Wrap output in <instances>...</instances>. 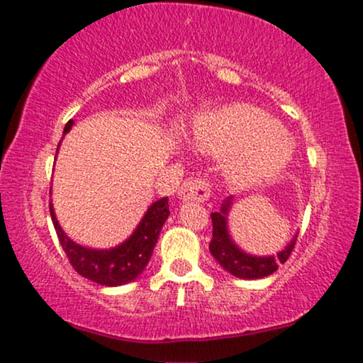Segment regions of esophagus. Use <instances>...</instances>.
Returning a JSON list of instances; mask_svg holds the SVG:
<instances>
[{
  "label": "esophagus",
  "instance_id": "esophagus-1",
  "mask_svg": "<svg viewBox=\"0 0 363 363\" xmlns=\"http://www.w3.org/2000/svg\"><path fill=\"white\" fill-rule=\"evenodd\" d=\"M178 195L185 202H190V200H194V202H203V200L211 197V185H208V182L202 180V178H190V180L183 183Z\"/></svg>",
  "mask_w": 363,
  "mask_h": 363
}]
</instances>
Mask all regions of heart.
Here are the masks:
<instances>
[{"mask_svg":"<svg viewBox=\"0 0 363 363\" xmlns=\"http://www.w3.org/2000/svg\"><path fill=\"white\" fill-rule=\"evenodd\" d=\"M190 143L203 155L228 156L225 173L236 185L272 180L294 156V143L282 125L262 110L241 104L200 115Z\"/></svg>","mask_w":363,"mask_h":363,"instance_id":"1","label":"heart"}]
</instances>
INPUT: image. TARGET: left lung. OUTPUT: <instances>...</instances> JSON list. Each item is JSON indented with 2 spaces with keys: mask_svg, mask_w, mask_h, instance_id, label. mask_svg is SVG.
<instances>
[{
  "mask_svg": "<svg viewBox=\"0 0 363 363\" xmlns=\"http://www.w3.org/2000/svg\"><path fill=\"white\" fill-rule=\"evenodd\" d=\"M233 207V199L228 197L220 206L219 212H212V241L208 245V251L217 259L220 267L225 272L238 277V279L245 280H257L263 277L272 275L277 272L280 263L287 262L291 257L294 245H296L297 234L292 238L291 242L282 251L270 257H257V255H250L242 251L236 242L233 241L231 234H229L228 216Z\"/></svg>",
  "mask_w": 363,
  "mask_h": 363,
  "instance_id": "1",
  "label": "left lung"
}]
</instances>
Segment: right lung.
<instances>
[{"mask_svg":"<svg viewBox=\"0 0 363 363\" xmlns=\"http://www.w3.org/2000/svg\"><path fill=\"white\" fill-rule=\"evenodd\" d=\"M72 123H74L72 121L66 123L64 134L71 130ZM59 146H61V143H59ZM49 208L59 242H61L66 257L69 258L72 268L84 279L105 285V287L129 284L143 274L149 259H151L161 228L169 216L168 197L156 200L149 206L138 228L125 241L110 250H95L72 241L59 225L52 202H50Z\"/></svg>","mask_w":363,"mask_h":363,"instance_id":"obj_1","label":"right lung"}]
</instances>
